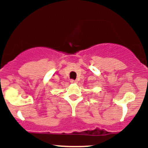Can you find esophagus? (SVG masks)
I'll return each instance as SVG.
<instances>
[{"label": "esophagus", "instance_id": "1", "mask_svg": "<svg viewBox=\"0 0 148 148\" xmlns=\"http://www.w3.org/2000/svg\"><path fill=\"white\" fill-rule=\"evenodd\" d=\"M70 82H71V84H75V83H77V81H75V80L74 79H71V81H70Z\"/></svg>", "mask_w": 148, "mask_h": 148}]
</instances>
